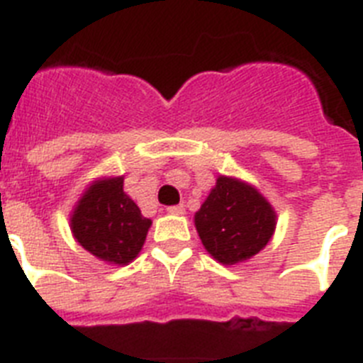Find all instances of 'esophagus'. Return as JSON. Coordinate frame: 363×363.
I'll return each instance as SVG.
<instances>
[{"label":"esophagus","mask_w":363,"mask_h":363,"mask_svg":"<svg viewBox=\"0 0 363 363\" xmlns=\"http://www.w3.org/2000/svg\"><path fill=\"white\" fill-rule=\"evenodd\" d=\"M184 212H186L184 204H175V206L168 208V213H172V216H182Z\"/></svg>","instance_id":"34e87169"}]
</instances>
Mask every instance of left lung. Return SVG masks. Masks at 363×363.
Here are the masks:
<instances>
[{"label":"left lung","mask_w":363,"mask_h":363,"mask_svg":"<svg viewBox=\"0 0 363 363\" xmlns=\"http://www.w3.org/2000/svg\"><path fill=\"white\" fill-rule=\"evenodd\" d=\"M195 228L219 263L234 264L267 247L276 228V213L256 188L219 177L195 213Z\"/></svg>","instance_id":"obj_1"}]
</instances>
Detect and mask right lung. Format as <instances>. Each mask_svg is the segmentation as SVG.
I'll return each mask as SVG.
<instances>
[{"label":"right lung","instance_id":"right-lung-1","mask_svg":"<svg viewBox=\"0 0 363 363\" xmlns=\"http://www.w3.org/2000/svg\"><path fill=\"white\" fill-rule=\"evenodd\" d=\"M151 220L124 194V179L94 182L71 217L72 234L82 247L113 264L133 261L146 241Z\"/></svg>","mask_w":363,"mask_h":363}]
</instances>
